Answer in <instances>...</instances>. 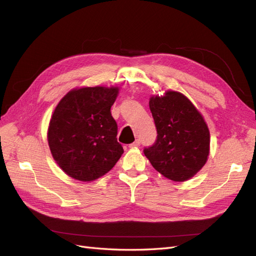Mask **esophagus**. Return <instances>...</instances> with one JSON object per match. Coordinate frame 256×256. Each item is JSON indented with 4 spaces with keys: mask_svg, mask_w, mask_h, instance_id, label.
Segmentation results:
<instances>
[{
    "mask_svg": "<svg viewBox=\"0 0 256 256\" xmlns=\"http://www.w3.org/2000/svg\"><path fill=\"white\" fill-rule=\"evenodd\" d=\"M140 144H141V142H140V140H136L134 142V143H131L130 145H129V147H131V148H136V147H138L140 146Z\"/></svg>",
    "mask_w": 256,
    "mask_h": 256,
    "instance_id": "obj_1",
    "label": "esophagus"
}]
</instances>
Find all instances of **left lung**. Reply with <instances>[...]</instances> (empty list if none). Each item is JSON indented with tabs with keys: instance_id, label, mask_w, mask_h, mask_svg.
Returning <instances> with one entry per match:
<instances>
[{
	"instance_id": "left-lung-1",
	"label": "left lung",
	"mask_w": 256,
	"mask_h": 256,
	"mask_svg": "<svg viewBox=\"0 0 256 256\" xmlns=\"http://www.w3.org/2000/svg\"><path fill=\"white\" fill-rule=\"evenodd\" d=\"M157 140L144 154L156 171L173 182H186L209 156L210 134L203 115L180 92L166 90L150 98Z\"/></svg>"
}]
</instances>
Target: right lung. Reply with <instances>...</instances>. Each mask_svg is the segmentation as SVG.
Masks as SVG:
<instances>
[{
	"label": "right lung",
	"mask_w": 256,
	"mask_h": 256,
	"mask_svg": "<svg viewBox=\"0 0 256 256\" xmlns=\"http://www.w3.org/2000/svg\"><path fill=\"white\" fill-rule=\"evenodd\" d=\"M118 86L74 88L60 100L48 127L53 159L68 176L92 182L106 174L124 152L111 106Z\"/></svg>",
	"instance_id": "1"
}]
</instances>
